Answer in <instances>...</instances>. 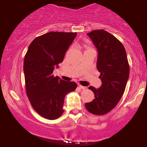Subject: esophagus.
<instances>
[{
    "instance_id": "34e87169",
    "label": "esophagus",
    "mask_w": 147,
    "mask_h": 147,
    "mask_svg": "<svg viewBox=\"0 0 147 147\" xmlns=\"http://www.w3.org/2000/svg\"><path fill=\"white\" fill-rule=\"evenodd\" d=\"M79 87L81 89H82V90H86V89L87 88L86 86H82V85H79Z\"/></svg>"
}]
</instances>
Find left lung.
I'll list each match as a JSON object with an SVG mask.
<instances>
[{
    "mask_svg": "<svg viewBox=\"0 0 147 147\" xmlns=\"http://www.w3.org/2000/svg\"><path fill=\"white\" fill-rule=\"evenodd\" d=\"M87 35L97 49V68L102 84L98 89L89 86L95 99L85 106L90 113L102 115L114 109L124 94L129 77V61L124 45L113 34L98 30Z\"/></svg>",
    "mask_w": 147,
    "mask_h": 147,
    "instance_id": "1",
    "label": "left lung"
}]
</instances>
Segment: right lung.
Instances as JSON below:
<instances>
[{"label":"right lung","instance_id":"obj_1","mask_svg":"<svg viewBox=\"0 0 147 147\" xmlns=\"http://www.w3.org/2000/svg\"><path fill=\"white\" fill-rule=\"evenodd\" d=\"M76 36L77 32L44 34L33 40L25 54L23 70L27 95L33 109L45 119L59 117L63 113L65 95L77 87L75 82L52 75Z\"/></svg>","mask_w":147,"mask_h":147}]
</instances>
